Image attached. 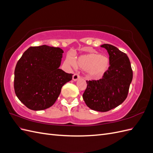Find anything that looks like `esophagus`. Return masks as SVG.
Listing matches in <instances>:
<instances>
[{
	"instance_id": "34e87169",
	"label": "esophagus",
	"mask_w": 153,
	"mask_h": 153,
	"mask_svg": "<svg viewBox=\"0 0 153 153\" xmlns=\"http://www.w3.org/2000/svg\"><path fill=\"white\" fill-rule=\"evenodd\" d=\"M78 78H80V75H78V73H75L73 75V80L74 81H76L78 79Z\"/></svg>"
}]
</instances>
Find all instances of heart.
Returning <instances> with one entry per match:
<instances>
[{
	"instance_id": "1",
	"label": "heart",
	"mask_w": 153,
	"mask_h": 153,
	"mask_svg": "<svg viewBox=\"0 0 153 153\" xmlns=\"http://www.w3.org/2000/svg\"><path fill=\"white\" fill-rule=\"evenodd\" d=\"M75 65L74 61H69ZM76 65L83 69H86L91 77L99 78L108 71L110 68V60L105 55L91 53L81 55L76 61Z\"/></svg>"
}]
</instances>
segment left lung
Listing matches in <instances>:
<instances>
[{
  "instance_id": "8db88e82",
  "label": "left lung",
  "mask_w": 153,
  "mask_h": 153,
  "mask_svg": "<svg viewBox=\"0 0 153 153\" xmlns=\"http://www.w3.org/2000/svg\"><path fill=\"white\" fill-rule=\"evenodd\" d=\"M101 47L109 54V69L101 79L86 81L83 99L91 109L104 112L117 107L126 100L133 71L126 53L112 45L104 44Z\"/></svg>"
}]
</instances>
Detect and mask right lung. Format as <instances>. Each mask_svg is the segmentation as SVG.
Wrapping results in <instances>:
<instances>
[{
  "instance_id": "add662e5",
  "label": "right lung",
  "mask_w": 153,
  "mask_h": 153,
  "mask_svg": "<svg viewBox=\"0 0 153 153\" xmlns=\"http://www.w3.org/2000/svg\"><path fill=\"white\" fill-rule=\"evenodd\" d=\"M63 50L41 45L30 47L18 60L15 69L14 88L18 98L27 108L42 110L52 106L62 87L73 74L59 69Z\"/></svg>"
}]
</instances>
